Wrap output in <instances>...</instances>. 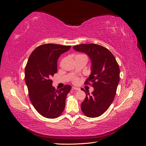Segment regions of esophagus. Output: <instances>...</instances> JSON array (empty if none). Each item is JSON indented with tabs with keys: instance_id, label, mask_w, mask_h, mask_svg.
Here are the masks:
<instances>
[{
	"instance_id": "obj_1",
	"label": "esophagus",
	"mask_w": 146,
	"mask_h": 146,
	"mask_svg": "<svg viewBox=\"0 0 146 146\" xmlns=\"http://www.w3.org/2000/svg\"><path fill=\"white\" fill-rule=\"evenodd\" d=\"M72 89L73 90H77V91L80 90V88H77V87H72Z\"/></svg>"
}]
</instances>
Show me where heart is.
<instances>
[{
	"label": "heart",
	"instance_id": "1",
	"mask_svg": "<svg viewBox=\"0 0 146 146\" xmlns=\"http://www.w3.org/2000/svg\"><path fill=\"white\" fill-rule=\"evenodd\" d=\"M73 82L74 83H76L78 82V78H74V80H73Z\"/></svg>",
	"mask_w": 146,
	"mask_h": 146
}]
</instances>
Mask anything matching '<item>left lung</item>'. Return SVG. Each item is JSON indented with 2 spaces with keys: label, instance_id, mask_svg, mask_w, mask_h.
<instances>
[{
  "label": "left lung",
  "instance_id": "1",
  "mask_svg": "<svg viewBox=\"0 0 146 146\" xmlns=\"http://www.w3.org/2000/svg\"><path fill=\"white\" fill-rule=\"evenodd\" d=\"M73 48L85 53L91 62V72L85 83H92L94 91L90 94L83 90L87 94L81 104L82 111L89 117L100 116L108 110L115 96L119 82V65L111 52L102 46L83 44Z\"/></svg>",
  "mask_w": 146,
  "mask_h": 146
}]
</instances>
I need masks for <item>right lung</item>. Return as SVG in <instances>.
<instances>
[{
  "mask_svg": "<svg viewBox=\"0 0 146 146\" xmlns=\"http://www.w3.org/2000/svg\"><path fill=\"white\" fill-rule=\"evenodd\" d=\"M69 46L46 44L38 46L31 54L25 69V81L34 108L42 116L54 119L65 108V100L71 90L66 85L59 90L52 86L51 77L57 72V60Z\"/></svg>",
  "mask_w": 146,
  "mask_h": 146,
  "instance_id": "add662e5",
  "label": "right lung"
}]
</instances>
